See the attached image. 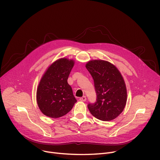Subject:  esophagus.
<instances>
[{"mask_svg": "<svg viewBox=\"0 0 160 160\" xmlns=\"http://www.w3.org/2000/svg\"><path fill=\"white\" fill-rule=\"evenodd\" d=\"M86 100H87V98H86V96H83L82 97H80V100H81V101H86Z\"/></svg>", "mask_w": 160, "mask_h": 160, "instance_id": "34e87169", "label": "esophagus"}]
</instances>
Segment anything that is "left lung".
Listing matches in <instances>:
<instances>
[{"label": "left lung", "mask_w": 160, "mask_h": 160, "mask_svg": "<svg viewBox=\"0 0 160 160\" xmlns=\"http://www.w3.org/2000/svg\"><path fill=\"white\" fill-rule=\"evenodd\" d=\"M86 68L93 78L97 99L88 108L97 119L109 121L115 119L123 111L127 103V88L120 72L111 63L92 60Z\"/></svg>", "instance_id": "8db88e82"}]
</instances>
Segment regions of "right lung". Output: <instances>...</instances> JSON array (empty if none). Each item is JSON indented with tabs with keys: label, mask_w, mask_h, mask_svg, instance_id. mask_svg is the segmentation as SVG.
<instances>
[{
	"label": "right lung",
	"mask_w": 160,
	"mask_h": 160,
	"mask_svg": "<svg viewBox=\"0 0 160 160\" xmlns=\"http://www.w3.org/2000/svg\"><path fill=\"white\" fill-rule=\"evenodd\" d=\"M73 60L62 58L50 65L37 89V102L41 112L50 118H58L69 112L77 101L67 79Z\"/></svg>",
	"instance_id": "obj_1"
}]
</instances>
